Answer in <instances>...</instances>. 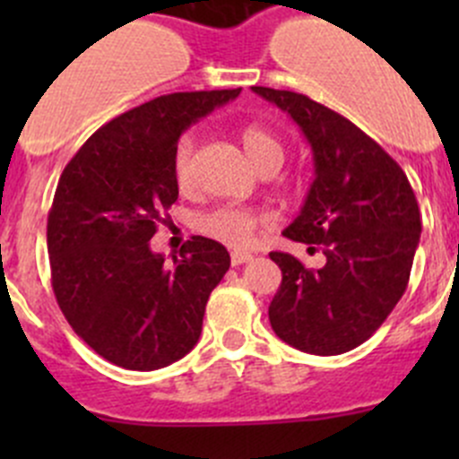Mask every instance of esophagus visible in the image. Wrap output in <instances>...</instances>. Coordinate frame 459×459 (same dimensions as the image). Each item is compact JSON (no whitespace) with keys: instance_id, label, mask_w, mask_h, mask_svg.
Instances as JSON below:
<instances>
[{"instance_id":"esophagus-1","label":"esophagus","mask_w":459,"mask_h":459,"mask_svg":"<svg viewBox=\"0 0 459 459\" xmlns=\"http://www.w3.org/2000/svg\"><path fill=\"white\" fill-rule=\"evenodd\" d=\"M251 259H253L251 253H244V251L230 253V264H233V266H239V264H244V262H251Z\"/></svg>"}]
</instances>
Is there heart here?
Returning a JSON list of instances; mask_svg holds the SVG:
<instances>
[{
  "label": "heart",
  "instance_id": "obj_1",
  "mask_svg": "<svg viewBox=\"0 0 459 459\" xmlns=\"http://www.w3.org/2000/svg\"><path fill=\"white\" fill-rule=\"evenodd\" d=\"M242 143L248 160L255 164V169L264 166H277L284 161V143L277 135H273L268 128L251 124L242 131ZM175 184L179 191H188L193 186V140L184 137L178 143L173 160ZM268 224V217L262 212L248 211V208L238 206H220L215 211H208L197 220V230L215 242L226 244V247L244 248L255 239L259 229Z\"/></svg>",
  "mask_w": 459,
  "mask_h": 459
}]
</instances>
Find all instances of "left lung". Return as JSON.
<instances>
[{
	"mask_svg": "<svg viewBox=\"0 0 459 459\" xmlns=\"http://www.w3.org/2000/svg\"><path fill=\"white\" fill-rule=\"evenodd\" d=\"M253 92L289 113L311 143L316 179L284 235L326 257L313 271L289 253H271L281 284L268 319L293 349L346 353L367 342L404 295L422 233L418 200L400 164L340 113L293 91Z\"/></svg>",
	"mask_w": 459,
	"mask_h": 459,
	"instance_id": "obj_1",
	"label": "left lung"
}]
</instances>
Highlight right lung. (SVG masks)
Listing matches in <instances>:
<instances>
[{
    "instance_id": "obj_1",
    "label": "right lung",
    "mask_w": 459,
    "mask_h": 459,
    "mask_svg": "<svg viewBox=\"0 0 459 459\" xmlns=\"http://www.w3.org/2000/svg\"><path fill=\"white\" fill-rule=\"evenodd\" d=\"M239 91L155 97L92 133L59 178L46 226L55 298L73 331L117 367L155 371L200 340L229 251L193 235L166 262L148 242L179 195V135Z\"/></svg>"
}]
</instances>
